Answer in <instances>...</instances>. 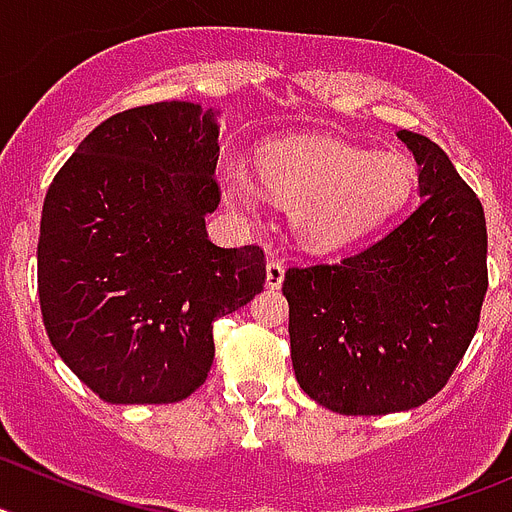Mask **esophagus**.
<instances>
[{
	"mask_svg": "<svg viewBox=\"0 0 512 512\" xmlns=\"http://www.w3.org/2000/svg\"><path fill=\"white\" fill-rule=\"evenodd\" d=\"M284 282V264L279 259H271L266 264V287L269 289H279Z\"/></svg>",
	"mask_w": 512,
	"mask_h": 512,
	"instance_id": "esophagus-1",
	"label": "esophagus"
}]
</instances>
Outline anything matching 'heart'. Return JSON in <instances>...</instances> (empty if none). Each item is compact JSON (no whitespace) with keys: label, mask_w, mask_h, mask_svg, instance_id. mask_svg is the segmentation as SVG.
<instances>
[{"label":"heart","mask_w":512,"mask_h":512,"mask_svg":"<svg viewBox=\"0 0 512 512\" xmlns=\"http://www.w3.org/2000/svg\"><path fill=\"white\" fill-rule=\"evenodd\" d=\"M266 192L292 210L297 233L315 248H341L390 220L415 184L402 153H369L341 140H282L256 156ZM225 200L235 210L261 207V189L241 166L220 171Z\"/></svg>","instance_id":"heart-1"}]
</instances>
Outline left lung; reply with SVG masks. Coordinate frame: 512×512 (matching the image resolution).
Wrapping results in <instances>:
<instances>
[{
  "instance_id": "8db88e82",
  "label": "left lung",
  "mask_w": 512,
  "mask_h": 512,
  "mask_svg": "<svg viewBox=\"0 0 512 512\" xmlns=\"http://www.w3.org/2000/svg\"><path fill=\"white\" fill-rule=\"evenodd\" d=\"M420 205L341 261L289 266V346L302 390L341 415L418 408L467 354L487 292L482 202L449 156L400 130Z\"/></svg>"
}]
</instances>
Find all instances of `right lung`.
Masks as SVG:
<instances>
[{"label":"right lung","mask_w":512,"mask_h":512,"mask_svg":"<svg viewBox=\"0 0 512 512\" xmlns=\"http://www.w3.org/2000/svg\"><path fill=\"white\" fill-rule=\"evenodd\" d=\"M217 125L200 104L107 117L53 176L38 295L53 348L112 405H166L202 387L212 323L259 295L264 248H220Z\"/></svg>","instance_id":"1"}]
</instances>
